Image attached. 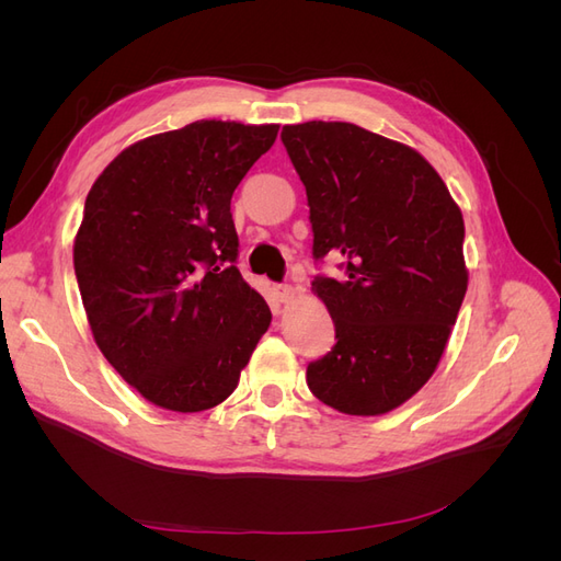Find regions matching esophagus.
I'll return each instance as SVG.
<instances>
[{
	"instance_id": "esophagus-1",
	"label": "esophagus",
	"mask_w": 561,
	"mask_h": 561,
	"mask_svg": "<svg viewBox=\"0 0 561 561\" xmlns=\"http://www.w3.org/2000/svg\"><path fill=\"white\" fill-rule=\"evenodd\" d=\"M274 295L280 304H287L295 299V287L293 285H274Z\"/></svg>"
}]
</instances>
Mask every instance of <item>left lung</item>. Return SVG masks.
Listing matches in <instances>:
<instances>
[{
	"instance_id": "8db88e82",
	"label": "left lung",
	"mask_w": 561,
	"mask_h": 561,
	"mask_svg": "<svg viewBox=\"0 0 561 561\" xmlns=\"http://www.w3.org/2000/svg\"><path fill=\"white\" fill-rule=\"evenodd\" d=\"M280 138L307 186L313 257L344 260V278L311 283L336 344L307 383L342 414H386L433 377L449 342L468 290L461 208L416 149L383 135L307 122Z\"/></svg>"
}]
</instances>
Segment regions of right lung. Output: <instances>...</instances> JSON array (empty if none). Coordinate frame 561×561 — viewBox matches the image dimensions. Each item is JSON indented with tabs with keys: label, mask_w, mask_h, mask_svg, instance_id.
I'll return each instance as SVG.
<instances>
[{
	"label": "right lung",
	"mask_w": 561,
	"mask_h": 561,
	"mask_svg": "<svg viewBox=\"0 0 561 561\" xmlns=\"http://www.w3.org/2000/svg\"><path fill=\"white\" fill-rule=\"evenodd\" d=\"M278 124L203 118L126 147L93 182L75 274L98 348L151 404L225 402L271 325L236 268L231 196Z\"/></svg>",
	"instance_id": "obj_1"
}]
</instances>
